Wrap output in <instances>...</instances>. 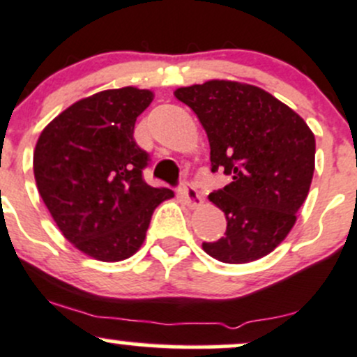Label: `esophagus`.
Segmentation results:
<instances>
[{"label":"esophagus","mask_w":357,"mask_h":357,"mask_svg":"<svg viewBox=\"0 0 357 357\" xmlns=\"http://www.w3.org/2000/svg\"><path fill=\"white\" fill-rule=\"evenodd\" d=\"M181 193H183V197H185L186 204H188L190 207H200V205L204 204V198H202L200 191L195 188L193 185H190V183H185V185H183Z\"/></svg>","instance_id":"esophagus-1"}]
</instances>
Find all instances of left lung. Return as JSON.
Here are the masks:
<instances>
[{"label": "left lung", "mask_w": 357, "mask_h": 357, "mask_svg": "<svg viewBox=\"0 0 357 357\" xmlns=\"http://www.w3.org/2000/svg\"><path fill=\"white\" fill-rule=\"evenodd\" d=\"M207 131L212 172L232 181L210 193L226 234L204 243L224 264H248L286 239L314 171V135L291 107L255 85L210 80L174 92Z\"/></svg>", "instance_id": "left-lung-1"}]
</instances>
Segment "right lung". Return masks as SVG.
Here are the masks:
<instances>
[{"label":"right lung","mask_w":357,"mask_h":357,"mask_svg":"<svg viewBox=\"0 0 357 357\" xmlns=\"http://www.w3.org/2000/svg\"><path fill=\"white\" fill-rule=\"evenodd\" d=\"M150 90L111 89L78 100L43 130L33 150L37 190L66 239L119 261L144 243L153 210L174 197L145 183L149 153L133 138Z\"/></svg>","instance_id":"obj_1"}]
</instances>
